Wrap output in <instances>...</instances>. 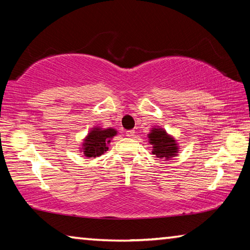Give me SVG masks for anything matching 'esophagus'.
<instances>
[{"label":"esophagus","mask_w":250,"mask_h":250,"mask_svg":"<svg viewBox=\"0 0 250 250\" xmlns=\"http://www.w3.org/2000/svg\"><path fill=\"white\" fill-rule=\"evenodd\" d=\"M134 130H129V131H126L125 132V134H126V137H129V138H132L133 135H134Z\"/></svg>","instance_id":"34e87169"}]
</instances>
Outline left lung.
<instances>
[{"label": "left lung", "instance_id": "obj_1", "mask_svg": "<svg viewBox=\"0 0 250 250\" xmlns=\"http://www.w3.org/2000/svg\"><path fill=\"white\" fill-rule=\"evenodd\" d=\"M147 138L152 146V154L158 158L171 160L179 153V145L175 139L160 126L152 128Z\"/></svg>", "mask_w": 250, "mask_h": 250}]
</instances>
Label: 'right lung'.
<instances>
[{
	"instance_id": "add662e5",
	"label": "right lung",
	"mask_w": 250,
	"mask_h": 250,
	"mask_svg": "<svg viewBox=\"0 0 250 250\" xmlns=\"http://www.w3.org/2000/svg\"><path fill=\"white\" fill-rule=\"evenodd\" d=\"M115 135H117L116 129L94 126L83 139L80 152H83L87 158H97L103 155L105 151H108V145Z\"/></svg>"
}]
</instances>
